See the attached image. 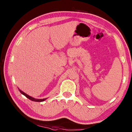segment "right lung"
I'll list each match as a JSON object with an SVG mask.
<instances>
[{
    "label": "right lung",
    "mask_w": 132,
    "mask_h": 132,
    "mask_svg": "<svg viewBox=\"0 0 132 132\" xmlns=\"http://www.w3.org/2000/svg\"><path fill=\"white\" fill-rule=\"evenodd\" d=\"M19 91H20V92H21V94L24 95L25 96H26L27 98H28L29 99H30V100H32V101H34V102H43V101L45 100L46 99H46H35L34 97H31L30 96H29L28 95H27V94H26V93H24V92L23 91H22L21 90H20V89L19 88Z\"/></svg>",
    "instance_id": "1"
}]
</instances>
